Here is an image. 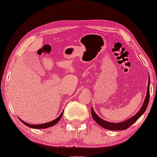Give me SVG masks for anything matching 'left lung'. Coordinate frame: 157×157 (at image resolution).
<instances>
[{"instance_id": "left-lung-1", "label": "left lung", "mask_w": 157, "mask_h": 157, "mask_svg": "<svg viewBox=\"0 0 157 157\" xmlns=\"http://www.w3.org/2000/svg\"><path fill=\"white\" fill-rule=\"evenodd\" d=\"M149 97H150V77L148 78V84H147V94L145 97V100H144L143 105L141 107L140 111H138L134 116H133L132 117L129 118L128 120H125L122 122H107L105 120H102L100 117L97 116V114L94 112L93 108L91 109V115H92V117L94 121L97 122L98 125H100L101 127L104 128L108 129V130H112V131H122V130H125L128 128H129L131 125L134 123L136 120H138L140 117L143 114V113L145 112V110H146L147 105H148L149 102Z\"/></svg>"}]
</instances>
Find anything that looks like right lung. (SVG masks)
Here are the masks:
<instances>
[{
	"label": "right lung",
	"instance_id": "right-lung-1",
	"mask_svg": "<svg viewBox=\"0 0 157 157\" xmlns=\"http://www.w3.org/2000/svg\"><path fill=\"white\" fill-rule=\"evenodd\" d=\"M63 114V112L61 113V114L58 117H57V119H55V120H54L53 121L46 122V123H44V124H40V125H32V124L26 123V122H25L24 121H23V120H21V119H20V118H19V120H21V121L24 124V125H26V126H28V127H29V128H32L43 129V128H47L52 127V126L55 125L56 123H57V122H59V120H60L61 117H62Z\"/></svg>",
	"mask_w": 157,
	"mask_h": 157
}]
</instances>
